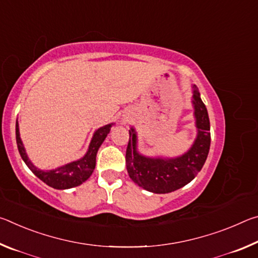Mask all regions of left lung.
Here are the masks:
<instances>
[{"label": "left lung", "mask_w": 258, "mask_h": 258, "mask_svg": "<svg viewBox=\"0 0 258 258\" xmlns=\"http://www.w3.org/2000/svg\"><path fill=\"white\" fill-rule=\"evenodd\" d=\"M192 104L195 109L197 138L194 145L182 156L175 158L146 157L137 149L135 130H130V141L126 149V168L128 175L139 186L154 194H168L191 182L203 168L211 147V125L207 108L198 87L194 85Z\"/></svg>", "instance_id": "left-lung-1"}]
</instances>
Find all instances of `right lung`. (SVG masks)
I'll list each match as a JSON object with an SVG mask.
<instances>
[{"instance_id": "right-lung-1", "label": "right lung", "mask_w": 258, "mask_h": 258, "mask_svg": "<svg viewBox=\"0 0 258 258\" xmlns=\"http://www.w3.org/2000/svg\"><path fill=\"white\" fill-rule=\"evenodd\" d=\"M111 126L112 124H108L95 131L93 138L90 142L89 149H87V152L83 158L72 161V163L63 166H60V167L55 169H51V171H42V169L37 168L28 158L27 154H26L25 147L23 145V141H21L20 139L18 121L16 123L17 146H18L19 154L21 156V158L25 161V164L28 166L30 171L40 178V180L46 183L49 186L54 187V189H71V187L82 184L83 182H85L87 178L92 175L95 168L97 152L100 146H101L102 142L104 141V139L107 138V135L110 132Z\"/></svg>"}]
</instances>
